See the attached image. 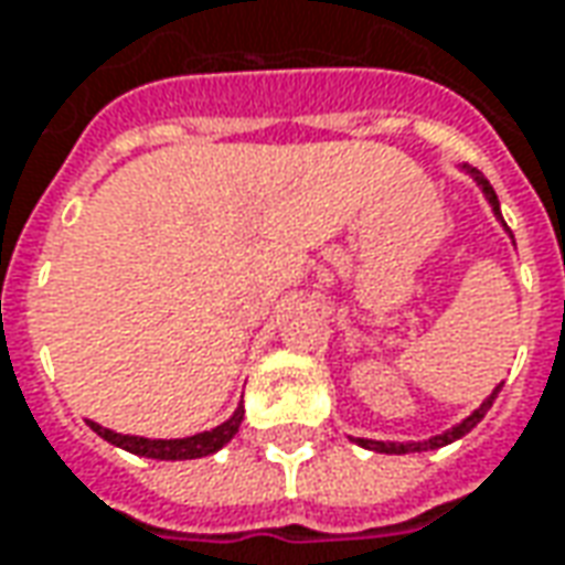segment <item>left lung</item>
<instances>
[{"label": "left lung", "instance_id": "1", "mask_svg": "<svg viewBox=\"0 0 565 565\" xmlns=\"http://www.w3.org/2000/svg\"><path fill=\"white\" fill-rule=\"evenodd\" d=\"M457 168L463 170V173H469L472 177V183L482 189V195H486V202L491 204V211H494V217H498V223H501L503 230H507V236H510V242H513V233H510V226L503 223V214H501V202H498V195H494V189H491V183H488L486 177L479 173L476 168H469V164H457ZM516 245V242H513ZM498 392H501V385H494L491 388V395L472 411L469 416H463L460 423H454L450 429H445V433L438 435H429V438H423V441H376V438H351L354 445H361V448L366 450H376V454H414V450H435V448H445V445H450V441H457V438H463L467 433H472L479 423H482V416L491 411V404H494V397H498Z\"/></svg>", "mask_w": 565, "mask_h": 565}]
</instances>
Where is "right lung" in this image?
Returning a JSON list of instances; mask_svg holds the SVG:
<instances>
[{
  "label": "right lung",
  "instance_id": "obj_1",
  "mask_svg": "<svg viewBox=\"0 0 565 565\" xmlns=\"http://www.w3.org/2000/svg\"><path fill=\"white\" fill-rule=\"evenodd\" d=\"M242 416H245V407L238 404L233 416L223 419L221 426H214L207 433L185 435V438H142V435H124L115 433V429H105V426H98L93 419H86V423H89V429L98 438H105L115 448L130 450L136 457H149V460H199V457H207V454H217L223 445L233 441V435L242 426Z\"/></svg>",
  "mask_w": 565,
  "mask_h": 565
}]
</instances>
